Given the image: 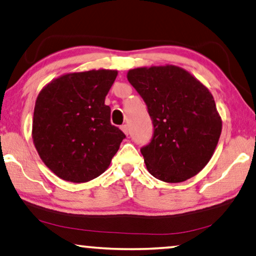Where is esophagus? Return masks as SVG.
I'll use <instances>...</instances> for the list:
<instances>
[{"mask_svg": "<svg viewBox=\"0 0 256 256\" xmlns=\"http://www.w3.org/2000/svg\"><path fill=\"white\" fill-rule=\"evenodd\" d=\"M120 130H122V131H123L126 136L128 134V125H126V124L122 125V126H120Z\"/></svg>", "mask_w": 256, "mask_h": 256, "instance_id": "34e87169", "label": "esophagus"}]
</instances>
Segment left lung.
Wrapping results in <instances>:
<instances>
[{
  "instance_id": "obj_1",
  "label": "left lung",
  "mask_w": 256,
  "mask_h": 256,
  "mask_svg": "<svg viewBox=\"0 0 256 256\" xmlns=\"http://www.w3.org/2000/svg\"><path fill=\"white\" fill-rule=\"evenodd\" d=\"M128 80L147 104L154 136L141 148L147 170L166 182L199 174L216 150L222 120L209 90L176 66L136 68Z\"/></svg>"
}]
</instances>
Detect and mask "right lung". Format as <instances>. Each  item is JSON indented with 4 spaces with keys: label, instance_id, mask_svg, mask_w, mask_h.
Returning <instances> with one entry per match:
<instances>
[{
    "label": "right lung",
    "instance_id": "add662e5",
    "mask_svg": "<svg viewBox=\"0 0 256 256\" xmlns=\"http://www.w3.org/2000/svg\"><path fill=\"white\" fill-rule=\"evenodd\" d=\"M116 70L66 74L38 95L32 138L42 162L66 182H86L108 169L125 134L104 104Z\"/></svg>",
    "mask_w": 256,
    "mask_h": 256
}]
</instances>
